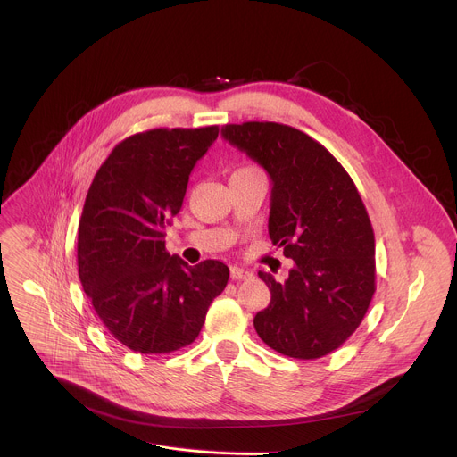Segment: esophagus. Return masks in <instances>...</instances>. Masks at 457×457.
Listing matches in <instances>:
<instances>
[{
	"mask_svg": "<svg viewBox=\"0 0 457 457\" xmlns=\"http://www.w3.org/2000/svg\"><path fill=\"white\" fill-rule=\"evenodd\" d=\"M253 277V273L249 271V270H245V268H231V278L233 280H247V278H251Z\"/></svg>",
	"mask_w": 457,
	"mask_h": 457,
	"instance_id": "obj_1",
	"label": "esophagus"
}]
</instances>
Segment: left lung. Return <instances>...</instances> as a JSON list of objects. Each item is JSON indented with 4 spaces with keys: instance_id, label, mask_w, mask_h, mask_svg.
<instances>
[{
    "instance_id": "left-lung-1",
    "label": "left lung",
    "mask_w": 457,
    "mask_h": 457,
    "mask_svg": "<svg viewBox=\"0 0 457 457\" xmlns=\"http://www.w3.org/2000/svg\"><path fill=\"white\" fill-rule=\"evenodd\" d=\"M222 137L271 177L270 237L295 266L256 312L258 337L289 358L338 349L361 323L376 291L374 231L344 166L320 143L278 122L222 126Z\"/></svg>"
}]
</instances>
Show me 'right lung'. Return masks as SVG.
Returning a JSON list of instances; mask_svg holds the SVG:
<instances>
[{"label": "right lung", "mask_w": 457, "mask_h": 457, "mask_svg": "<svg viewBox=\"0 0 457 457\" xmlns=\"http://www.w3.org/2000/svg\"><path fill=\"white\" fill-rule=\"evenodd\" d=\"M219 126L157 128L119 143L96 173L78 231V268L108 333L141 354H164L199 337L229 278L219 260L187 266L166 251L189 173Z\"/></svg>", "instance_id": "add662e5"}]
</instances>
